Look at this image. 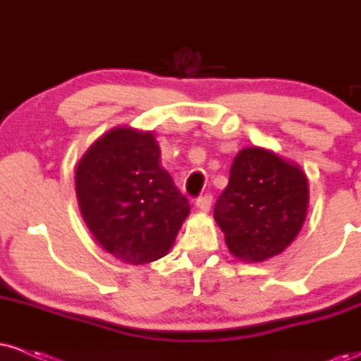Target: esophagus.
Listing matches in <instances>:
<instances>
[{
    "mask_svg": "<svg viewBox=\"0 0 361 361\" xmlns=\"http://www.w3.org/2000/svg\"><path fill=\"white\" fill-rule=\"evenodd\" d=\"M210 205H212V195L210 193H205L197 198V207L202 210V212H209Z\"/></svg>",
    "mask_w": 361,
    "mask_h": 361,
    "instance_id": "1",
    "label": "esophagus"
}]
</instances>
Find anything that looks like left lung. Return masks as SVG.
I'll list each match as a JSON object with an SVG mask.
<instances>
[{"label": "left lung", "instance_id": "1", "mask_svg": "<svg viewBox=\"0 0 361 361\" xmlns=\"http://www.w3.org/2000/svg\"><path fill=\"white\" fill-rule=\"evenodd\" d=\"M307 205V178L297 164L267 149L247 147L234 157L214 217L235 258L256 263L279 255L295 239Z\"/></svg>", "mask_w": 361, "mask_h": 361}]
</instances>
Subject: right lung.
<instances>
[{"label": "right lung", "instance_id": "1", "mask_svg": "<svg viewBox=\"0 0 361 361\" xmlns=\"http://www.w3.org/2000/svg\"><path fill=\"white\" fill-rule=\"evenodd\" d=\"M159 156L151 132L118 127L98 139L78 164L82 219L103 250L123 263L163 258L190 214L188 200Z\"/></svg>", "mask_w": 361, "mask_h": 361}]
</instances>
